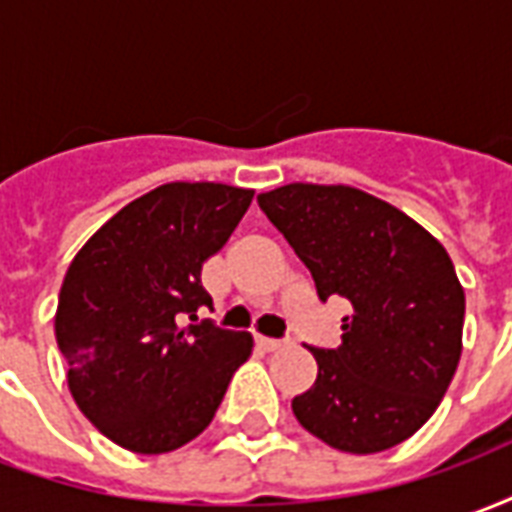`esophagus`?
Returning a JSON list of instances; mask_svg holds the SVG:
<instances>
[{
  "label": "esophagus",
  "instance_id": "34e87169",
  "mask_svg": "<svg viewBox=\"0 0 512 512\" xmlns=\"http://www.w3.org/2000/svg\"><path fill=\"white\" fill-rule=\"evenodd\" d=\"M257 345H260L263 351H279V348H285V340H271V337H257Z\"/></svg>",
  "mask_w": 512,
  "mask_h": 512
}]
</instances>
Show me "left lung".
<instances>
[{"instance_id": "obj_1", "label": "left lung", "mask_w": 512, "mask_h": 512, "mask_svg": "<svg viewBox=\"0 0 512 512\" xmlns=\"http://www.w3.org/2000/svg\"><path fill=\"white\" fill-rule=\"evenodd\" d=\"M260 211L310 268L318 299H345L343 343L310 348L312 389L293 414L329 447L370 455L414 436L461 359L466 299L447 249L411 216L354 186L288 183Z\"/></svg>"}]
</instances>
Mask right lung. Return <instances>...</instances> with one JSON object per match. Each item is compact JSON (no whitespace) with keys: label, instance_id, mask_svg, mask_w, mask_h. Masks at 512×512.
<instances>
[{"label":"right lung","instance_id":"obj_1","mask_svg":"<svg viewBox=\"0 0 512 512\" xmlns=\"http://www.w3.org/2000/svg\"><path fill=\"white\" fill-rule=\"evenodd\" d=\"M252 197L227 183H164L117 211L68 266L54 315L68 386L120 447L161 455L197 439L252 354L249 332L197 321L211 307L202 263Z\"/></svg>","mask_w":512,"mask_h":512}]
</instances>
